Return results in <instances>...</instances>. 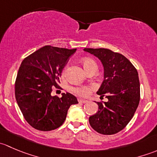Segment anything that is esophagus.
<instances>
[{
  "mask_svg": "<svg viewBox=\"0 0 157 157\" xmlns=\"http://www.w3.org/2000/svg\"><path fill=\"white\" fill-rule=\"evenodd\" d=\"M78 102H80V103H86V102H88V100H86V99H79Z\"/></svg>",
  "mask_w": 157,
  "mask_h": 157,
  "instance_id": "obj_1",
  "label": "esophagus"
}]
</instances>
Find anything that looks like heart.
<instances>
[{
	"label": "heart",
	"instance_id": "heart-1",
	"mask_svg": "<svg viewBox=\"0 0 157 157\" xmlns=\"http://www.w3.org/2000/svg\"><path fill=\"white\" fill-rule=\"evenodd\" d=\"M82 64H83V67L86 70V71H87L90 70L91 67H97V64L93 60H92L91 58H85L82 60ZM67 65H66L62 70V72H61V77L64 78L65 77L66 74V71H67ZM93 87L92 86H75V87L72 88V91L74 92L75 93L78 94L79 96H87L90 93V90H92Z\"/></svg>",
	"mask_w": 157,
	"mask_h": 157
}]
</instances>
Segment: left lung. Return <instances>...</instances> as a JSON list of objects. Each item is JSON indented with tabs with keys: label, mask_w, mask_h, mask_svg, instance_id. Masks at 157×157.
<instances>
[{
	"label": "left lung",
	"mask_w": 157,
	"mask_h": 157,
	"mask_svg": "<svg viewBox=\"0 0 157 157\" xmlns=\"http://www.w3.org/2000/svg\"><path fill=\"white\" fill-rule=\"evenodd\" d=\"M97 57L104 67V80L98 95L108 99L97 102L99 110L89 118L98 133L111 135L124 129L134 116L140 98L137 69L121 54L107 48H84Z\"/></svg>",
	"instance_id": "obj_1"
}]
</instances>
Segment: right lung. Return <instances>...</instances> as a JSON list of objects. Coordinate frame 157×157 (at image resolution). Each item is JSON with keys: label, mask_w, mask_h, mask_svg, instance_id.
Masks as SVG:
<instances>
[{"label": "right lung", "mask_w": 157, "mask_h": 157, "mask_svg": "<svg viewBox=\"0 0 157 157\" xmlns=\"http://www.w3.org/2000/svg\"><path fill=\"white\" fill-rule=\"evenodd\" d=\"M77 49L46 45L24 58L15 81V96L26 121L35 129L55 130L62 125L70 106L78 103L71 93L52 96L61 89L59 77L70 57Z\"/></svg>", "instance_id": "right-lung-1"}]
</instances>
